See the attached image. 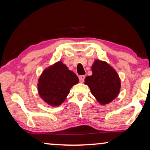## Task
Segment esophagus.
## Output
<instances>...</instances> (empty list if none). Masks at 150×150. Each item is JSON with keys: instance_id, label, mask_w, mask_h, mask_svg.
I'll list each match as a JSON object with an SVG mask.
<instances>
[{"instance_id": "esophagus-1", "label": "esophagus", "mask_w": 150, "mask_h": 150, "mask_svg": "<svg viewBox=\"0 0 150 150\" xmlns=\"http://www.w3.org/2000/svg\"><path fill=\"white\" fill-rule=\"evenodd\" d=\"M79 81L81 82V83H83L84 81V79H85V75H80L79 77Z\"/></svg>"}]
</instances>
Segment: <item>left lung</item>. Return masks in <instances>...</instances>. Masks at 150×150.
Listing matches in <instances>:
<instances>
[{"instance_id": "8db88e82", "label": "left lung", "mask_w": 150, "mask_h": 150, "mask_svg": "<svg viewBox=\"0 0 150 150\" xmlns=\"http://www.w3.org/2000/svg\"><path fill=\"white\" fill-rule=\"evenodd\" d=\"M92 75L87 76L85 83L100 105L111 102L119 94L121 82L114 69L104 61L96 60L92 66Z\"/></svg>"}]
</instances>
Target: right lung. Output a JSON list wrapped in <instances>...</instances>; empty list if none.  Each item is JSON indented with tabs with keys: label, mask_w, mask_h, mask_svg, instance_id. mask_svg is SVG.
<instances>
[{
	"label": "right lung",
	"mask_w": 150,
	"mask_h": 150,
	"mask_svg": "<svg viewBox=\"0 0 150 150\" xmlns=\"http://www.w3.org/2000/svg\"><path fill=\"white\" fill-rule=\"evenodd\" d=\"M79 79L62 62H58L43 71L39 79L38 92L41 98L51 106L60 105Z\"/></svg>",
	"instance_id": "add662e5"
}]
</instances>
